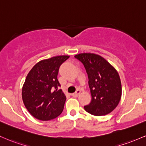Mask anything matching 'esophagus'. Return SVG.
I'll list each match as a JSON object with an SVG mask.
<instances>
[{"label": "esophagus", "mask_w": 146, "mask_h": 146, "mask_svg": "<svg viewBox=\"0 0 146 146\" xmlns=\"http://www.w3.org/2000/svg\"><path fill=\"white\" fill-rule=\"evenodd\" d=\"M80 93H81V90H77L74 93H73L72 96H78V95L80 94Z\"/></svg>", "instance_id": "34e87169"}]
</instances>
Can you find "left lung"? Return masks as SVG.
<instances>
[{"instance_id": "left-lung-1", "label": "left lung", "mask_w": 146, "mask_h": 146, "mask_svg": "<svg viewBox=\"0 0 146 146\" xmlns=\"http://www.w3.org/2000/svg\"><path fill=\"white\" fill-rule=\"evenodd\" d=\"M81 62L88 74L92 101L84 106L86 112L104 116L112 112L121 97V79L116 69L101 56L82 53L74 56Z\"/></svg>"}]
</instances>
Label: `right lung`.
I'll list each match as a JSON object with an SVG mask.
<instances>
[{
	"label": "right lung",
	"instance_id": "right-lung-1",
	"mask_svg": "<svg viewBox=\"0 0 146 146\" xmlns=\"http://www.w3.org/2000/svg\"><path fill=\"white\" fill-rule=\"evenodd\" d=\"M69 56H57L37 63L29 71L22 88V98L28 112L40 121H49L63 110L66 96L58 81V70Z\"/></svg>",
	"mask_w": 146,
	"mask_h": 146
}]
</instances>
